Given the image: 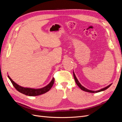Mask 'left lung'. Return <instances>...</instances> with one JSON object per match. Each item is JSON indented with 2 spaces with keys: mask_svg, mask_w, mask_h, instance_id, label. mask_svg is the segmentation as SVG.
<instances>
[{
  "mask_svg": "<svg viewBox=\"0 0 122 122\" xmlns=\"http://www.w3.org/2000/svg\"><path fill=\"white\" fill-rule=\"evenodd\" d=\"M73 75H74V79H75V82H76V84H77V86H78L80 88V89L83 90V91H86V92H89V93H98V92H101V91H104V90H106V89H107V88L112 85V84H110V85H109L108 86H106V87H104V88H102L101 90H99V91H91V90H89L87 89V88H85L84 87H83V86H82V85H81V84H80V83H79V82L78 81V80H77V78H76V76H75V74H74V72H73Z\"/></svg>",
  "mask_w": 122,
  "mask_h": 122,
  "instance_id": "left-lung-1",
  "label": "left lung"
}]
</instances>
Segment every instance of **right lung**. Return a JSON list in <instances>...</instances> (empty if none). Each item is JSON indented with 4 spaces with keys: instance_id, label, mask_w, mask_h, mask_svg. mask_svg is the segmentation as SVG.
Wrapping results in <instances>:
<instances>
[{
    "instance_id": "right-lung-1",
    "label": "right lung",
    "mask_w": 122,
    "mask_h": 122,
    "mask_svg": "<svg viewBox=\"0 0 122 122\" xmlns=\"http://www.w3.org/2000/svg\"><path fill=\"white\" fill-rule=\"evenodd\" d=\"M8 77L14 87L18 92H19L20 93L23 94L25 95L29 96H39L44 93H46V92H48L51 89V88L52 87L54 82V78H53L52 81L50 82V83L45 87H43L42 88H40V89H33V88H25L19 86V85H18L14 81H13V80L10 78L9 75Z\"/></svg>"
}]
</instances>
